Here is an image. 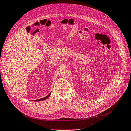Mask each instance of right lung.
Returning a JSON list of instances; mask_svg holds the SVG:
<instances>
[{
  "label": "right lung",
  "mask_w": 131,
  "mask_h": 131,
  "mask_svg": "<svg viewBox=\"0 0 131 131\" xmlns=\"http://www.w3.org/2000/svg\"><path fill=\"white\" fill-rule=\"evenodd\" d=\"M50 94H51V93L48 95V96H47L46 97H44V98H41V99H39V100H35V101H43V100H46V99H47V98L48 97H49V96H50Z\"/></svg>",
  "instance_id": "add662e5"
}]
</instances>
